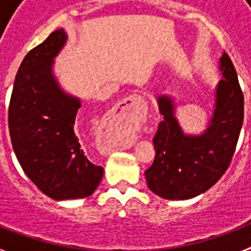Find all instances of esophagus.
I'll return each mask as SVG.
<instances>
[{
	"instance_id": "34e87169",
	"label": "esophagus",
	"mask_w": 251,
	"mask_h": 251,
	"mask_svg": "<svg viewBox=\"0 0 251 251\" xmlns=\"http://www.w3.org/2000/svg\"><path fill=\"white\" fill-rule=\"evenodd\" d=\"M146 108L147 106L142 96L137 94L130 95L129 98H126L118 104L113 113L108 117L104 130L112 135L126 134L137 122L138 113L143 112Z\"/></svg>"
}]
</instances>
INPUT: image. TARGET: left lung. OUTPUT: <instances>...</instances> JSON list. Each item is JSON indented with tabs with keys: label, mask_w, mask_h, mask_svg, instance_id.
Returning a JSON list of instances; mask_svg holds the SVG:
<instances>
[{
	"label": "left lung",
	"mask_w": 251,
	"mask_h": 251,
	"mask_svg": "<svg viewBox=\"0 0 251 251\" xmlns=\"http://www.w3.org/2000/svg\"><path fill=\"white\" fill-rule=\"evenodd\" d=\"M222 79L214 88L212 114L206 129L186 133L176 117V101L157 95L164 120L153 138L155 160L145 172L149 189L160 198L186 201L218 182L229 167L244 121V95L226 53L219 58Z\"/></svg>",
	"instance_id": "left-lung-1"
}]
</instances>
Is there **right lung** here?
Segmentation results:
<instances>
[{
  "mask_svg": "<svg viewBox=\"0 0 251 251\" xmlns=\"http://www.w3.org/2000/svg\"><path fill=\"white\" fill-rule=\"evenodd\" d=\"M66 41L65 29H57L25 57L9 106L15 156L27 177L54 201L90 197L104 175L88 160L75 133L80 99L65 91L54 74Z\"/></svg>",
  "mask_w": 251,
  "mask_h": 251,
  "instance_id": "1",
  "label": "right lung"
}]
</instances>
